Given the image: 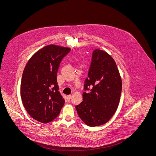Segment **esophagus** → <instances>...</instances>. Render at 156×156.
Returning <instances> with one entry per match:
<instances>
[{
	"label": "esophagus",
	"mask_w": 156,
	"mask_h": 156,
	"mask_svg": "<svg viewBox=\"0 0 156 156\" xmlns=\"http://www.w3.org/2000/svg\"><path fill=\"white\" fill-rule=\"evenodd\" d=\"M71 98H72V96H71V95H68V96H67V98H67V101H70V99H71Z\"/></svg>",
	"instance_id": "obj_1"
}]
</instances>
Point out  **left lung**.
Listing matches in <instances>:
<instances>
[{
  "label": "left lung",
  "mask_w": 156,
  "mask_h": 156,
  "mask_svg": "<svg viewBox=\"0 0 156 156\" xmlns=\"http://www.w3.org/2000/svg\"><path fill=\"white\" fill-rule=\"evenodd\" d=\"M83 101L76 105L80 119L90 126L107 123L119 104L122 82L115 62L106 52L96 49L84 84Z\"/></svg>",
  "instance_id": "left-lung-1"
}]
</instances>
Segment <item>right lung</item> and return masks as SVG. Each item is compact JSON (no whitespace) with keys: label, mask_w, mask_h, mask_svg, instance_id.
<instances>
[{"label":"right lung","mask_w":156,"mask_h":156,"mask_svg":"<svg viewBox=\"0 0 156 156\" xmlns=\"http://www.w3.org/2000/svg\"><path fill=\"white\" fill-rule=\"evenodd\" d=\"M69 48L51 44L36 52L28 60L22 75L20 94L27 112L46 123L60 114L65 100L58 91L57 73Z\"/></svg>","instance_id":"obj_1"}]
</instances>
